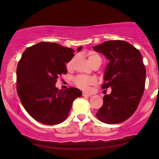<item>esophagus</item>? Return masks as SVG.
Returning <instances> with one entry per match:
<instances>
[{"label":"esophagus","mask_w":159,"mask_h":159,"mask_svg":"<svg viewBox=\"0 0 159 159\" xmlns=\"http://www.w3.org/2000/svg\"><path fill=\"white\" fill-rule=\"evenodd\" d=\"M82 96L89 97V96H91V95L90 94H88V93H82Z\"/></svg>","instance_id":"esophagus-1"}]
</instances>
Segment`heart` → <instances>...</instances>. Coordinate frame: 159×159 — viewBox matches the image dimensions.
<instances>
[{"label": "heart", "mask_w": 159, "mask_h": 159, "mask_svg": "<svg viewBox=\"0 0 159 159\" xmlns=\"http://www.w3.org/2000/svg\"><path fill=\"white\" fill-rule=\"evenodd\" d=\"M96 60L101 61V56L98 55L97 53H94V52H90V53H89L88 61L90 64ZM75 61V58L69 61L66 64L67 69H71L72 68ZM74 81H75V83L76 85L79 87V88L83 89L84 90H88L89 88H90V85L93 84L95 82V78L93 77H83V76H78V77L75 78Z\"/></svg>", "instance_id": "1"}]
</instances>
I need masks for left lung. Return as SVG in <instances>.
<instances>
[{"label":"left lung","instance_id":"1","mask_svg":"<svg viewBox=\"0 0 159 159\" xmlns=\"http://www.w3.org/2000/svg\"><path fill=\"white\" fill-rule=\"evenodd\" d=\"M93 48L109 60L102 88H111V93L103 98L97 118L110 125L122 122L134 114L144 92L146 70L142 56L124 40L106 41Z\"/></svg>","mask_w":159,"mask_h":159}]
</instances>
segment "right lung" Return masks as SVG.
I'll return each instance as SVG.
<instances>
[{
  "mask_svg": "<svg viewBox=\"0 0 159 159\" xmlns=\"http://www.w3.org/2000/svg\"><path fill=\"white\" fill-rule=\"evenodd\" d=\"M74 53V49L58 43L40 42L27 48L21 56L16 69L17 93L27 112L39 122H63L73 101L81 97L79 89L71 87L62 91L56 87L59 75L66 73V63Z\"/></svg>",
  "mask_w": 159,
  "mask_h": 159,
  "instance_id": "add662e5",
  "label": "right lung"
}]
</instances>
